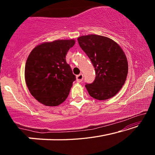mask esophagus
<instances>
[{
    "label": "esophagus",
    "mask_w": 155,
    "mask_h": 155,
    "mask_svg": "<svg viewBox=\"0 0 155 155\" xmlns=\"http://www.w3.org/2000/svg\"><path fill=\"white\" fill-rule=\"evenodd\" d=\"M83 79V74H79L77 76V81L78 83L82 82V81Z\"/></svg>",
    "instance_id": "obj_1"
}]
</instances>
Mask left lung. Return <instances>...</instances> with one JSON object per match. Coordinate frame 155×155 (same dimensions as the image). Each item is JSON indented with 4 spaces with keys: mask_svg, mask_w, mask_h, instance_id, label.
Here are the masks:
<instances>
[{
    "mask_svg": "<svg viewBox=\"0 0 155 155\" xmlns=\"http://www.w3.org/2000/svg\"><path fill=\"white\" fill-rule=\"evenodd\" d=\"M78 44L90 59L96 78L85 87L92 98H111L121 90L127 79L128 61L123 50L111 39L98 35L78 38Z\"/></svg>",
    "mask_w": 155,
    "mask_h": 155,
    "instance_id": "1",
    "label": "left lung"
}]
</instances>
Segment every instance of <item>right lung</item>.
I'll list each match as a JSON object with an SVG mask.
<instances>
[{"mask_svg":"<svg viewBox=\"0 0 155 155\" xmlns=\"http://www.w3.org/2000/svg\"><path fill=\"white\" fill-rule=\"evenodd\" d=\"M74 40H59L35 47L28 55L25 76L34 98L46 106H58L69 95L76 77L65 61Z\"/></svg>","mask_w":155,"mask_h":155,"instance_id":"add662e5","label":"right lung"}]
</instances>
